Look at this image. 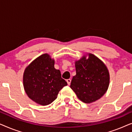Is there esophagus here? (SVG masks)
<instances>
[{
  "instance_id": "esophagus-1",
  "label": "esophagus",
  "mask_w": 132,
  "mask_h": 132,
  "mask_svg": "<svg viewBox=\"0 0 132 132\" xmlns=\"http://www.w3.org/2000/svg\"><path fill=\"white\" fill-rule=\"evenodd\" d=\"M71 79H67V82L68 85H70V84H71Z\"/></svg>"
}]
</instances>
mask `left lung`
<instances>
[{
  "label": "left lung",
  "mask_w": 132,
  "mask_h": 132,
  "mask_svg": "<svg viewBox=\"0 0 132 132\" xmlns=\"http://www.w3.org/2000/svg\"><path fill=\"white\" fill-rule=\"evenodd\" d=\"M75 67L76 75L72 79L70 88L78 98L85 103L100 99L107 91L110 82L109 70L104 63L88 53L75 61Z\"/></svg>",
  "instance_id": "1"
}]
</instances>
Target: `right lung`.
I'll use <instances>...</instances> for the list:
<instances>
[{"label":"right lung","mask_w":132,"mask_h":132,"mask_svg":"<svg viewBox=\"0 0 132 132\" xmlns=\"http://www.w3.org/2000/svg\"><path fill=\"white\" fill-rule=\"evenodd\" d=\"M55 60L47 53L37 57L25 68L23 86L29 98L37 104L46 106L57 98L59 92L67 83L61 71L54 67Z\"/></svg>","instance_id":"right-lung-1"}]
</instances>
